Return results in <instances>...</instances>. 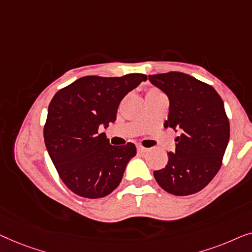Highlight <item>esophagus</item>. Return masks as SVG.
Masks as SVG:
<instances>
[{
    "label": "esophagus",
    "instance_id": "obj_1",
    "mask_svg": "<svg viewBox=\"0 0 252 252\" xmlns=\"http://www.w3.org/2000/svg\"><path fill=\"white\" fill-rule=\"evenodd\" d=\"M137 151L139 152V153H145V152H147V148H145L143 146H138L137 147Z\"/></svg>",
    "mask_w": 252,
    "mask_h": 252
}]
</instances>
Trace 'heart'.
Returning <instances> with one entry per match:
<instances>
[{"label":"heart","mask_w":252,"mask_h":252,"mask_svg":"<svg viewBox=\"0 0 252 252\" xmlns=\"http://www.w3.org/2000/svg\"><path fill=\"white\" fill-rule=\"evenodd\" d=\"M157 92H160L158 89H155V88H151L150 90L147 91V94H157Z\"/></svg>","instance_id":"heart-1"}]
</instances>
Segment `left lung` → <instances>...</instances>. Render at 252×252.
Segmentation results:
<instances>
[{"label":"left lung","instance_id":"obj_1","mask_svg":"<svg viewBox=\"0 0 252 252\" xmlns=\"http://www.w3.org/2000/svg\"><path fill=\"white\" fill-rule=\"evenodd\" d=\"M170 101L164 127L179 131L176 151L165 168L154 171L158 185L170 194L200 192L217 175L229 140V121L220 95L209 84L180 72L148 76Z\"/></svg>","mask_w":252,"mask_h":252}]
</instances>
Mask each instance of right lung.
Wrapping results in <instances>:
<instances>
[{
	"mask_svg": "<svg viewBox=\"0 0 252 252\" xmlns=\"http://www.w3.org/2000/svg\"><path fill=\"white\" fill-rule=\"evenodd\" d=\"M146 80L139 73L83 76L54 95L43 129L44 143L59 177L76 195L104 197L120 185L136 146H113L99 129L115 121L122 99Z\"/></svg>",
	"mask_w": 252,
	"mask_h": 252,
	"instance_id": "obj_1",
	"label": "right lung"
}]
</instances>
